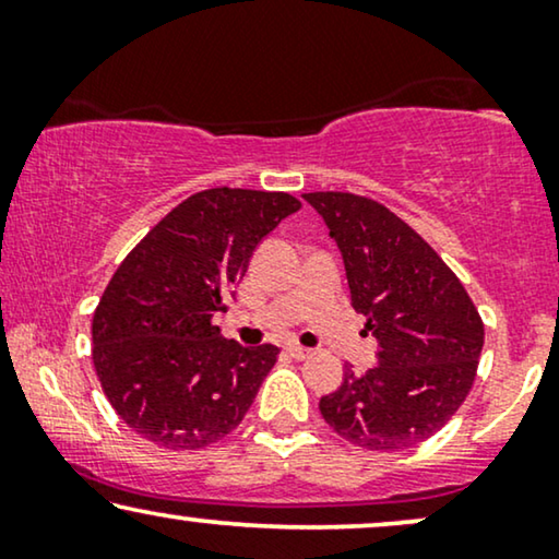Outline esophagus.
Listing matches in <instances>:
<instances>
[{
    "instance_id": "34e87169",
    "label": "esophagus",
    "mask_w": 559,
    "mask_h": 559,
    "mask_svg": "<svg viewBox=\"0 0 559 559\" xmlns=\"http://www.w3.org/2000/svg\"><path fill=\"white\" fill-rule=\"evenodd\" d=\"M289 356L297 358V361H305V358L312 356V348H305V346H297V343H293V346L287 348Z\"/></svg>"
}]
</instances>
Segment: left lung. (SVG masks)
<instances>
[{"mask_svg":"<svg viewBox=\"0 0 559 559\" xmlns=\"http://www.w3.org/2000/svg\"><path fill=\"white\" fill-rule=\"evenodd\" d=\"M302 198L338 243L350 305L377 338V366L346 369L320 415L366 450L425 442L471 392L484 320L438 251L386 205L335 190Z\"/></svg>","mask_w":559,"mask_h":559,"instance_id":"left-lung-1","label":"left lung"}]
</instances>
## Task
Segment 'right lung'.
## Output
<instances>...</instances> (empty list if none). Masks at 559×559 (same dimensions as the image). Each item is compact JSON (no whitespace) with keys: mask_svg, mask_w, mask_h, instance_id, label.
<instances>
[{"mask_svg":"<svg viewBox=\"0 0 559 559\" xmlns=\"http://www.w3.org/2000/svg\"><path fill=\"white\" fill-rule=\"evenodd\" d=\"M289 193L211 188L167 213L129 251L94 312V366L117 415L144 440L198 450L247 415L280 348L241 346L213 316L257 243L300 209Z\"/></svg>","mask_w":559,"mask_h":559,"instance_id":"right-lung-1","label":"right lung"}]
</instances>
